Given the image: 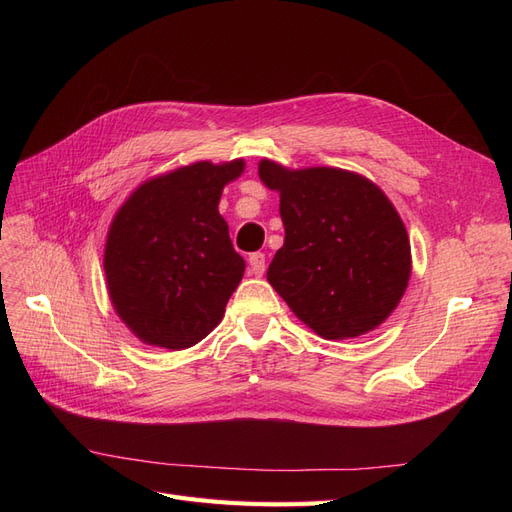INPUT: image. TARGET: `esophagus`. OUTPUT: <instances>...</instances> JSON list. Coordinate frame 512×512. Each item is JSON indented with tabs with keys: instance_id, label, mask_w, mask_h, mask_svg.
Listing matches in <instances>:
<instances>
[{
	"instance_id": "obj_1",
	"label": "esophagus",
	"mask_w": 512,
	"mask_h": 512,
	"mask_svg": "<svg viewBox=\"0 0 512 512\" xmlns=\"http://www.w3.org/2000/svg\"><path fill=\"white\" fill-rule=\"evenodd\" d=\"M247 260H250V271L254 275L260 277L262 273H265V254L254 252V254H250V258H247Z\"/></svg>"
}]
</instances>
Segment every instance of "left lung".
<instances>
[{
  "label": "left lung",
  "mask_w": 512,
  "mask_h": 512,
  "mask_svg": "<svg viewBox=\"0 0 512 512\" xmlns=\"http://www.w3.org/2000/svg\"><path fill=\"white\" fill-rule=\"evenodd\" d=\"M280 192L284 245L267 280L305 327L324 339L378 329L408 288L412 254L395 205L374 181L344 168L290 170L260 160Z\"/></svg>",
  "instance_id": "left-lung-1"
}]
</instances>
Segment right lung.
Listing matches in <instances>:
<instances>
[{
	"label": "right lung",
	"mask_w": 512,
	"mask_h": 512,
	"mask_svg": "<svg viewBox=\"0 0 512 512\" xmlns=\"http://www.w3.org/2000/svg\"><path fill=\"white\" fill-rule=\"evenodd\" d=\"M243 160L179 166L143 181L111 222L106 288L121 322L147 346L185 350L224 318L245 260L218 205Z\"/></svg>",
	"instance_id": "add662e5"
}]
</instances>
